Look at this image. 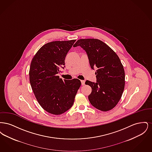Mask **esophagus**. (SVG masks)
I'll use <instances>...</instances> for the list:
<instances>
[{
  "instance_id": "obj_1",
  "label": "esophagus",
  "mask_w": 152,
  "mask_h": 152,
  "mask_svg": "<svg viewBox=\"0 0 152 152\" xmlns=\"http://www.w3.org/2000/svg\"><path fill=\"white\" fill-rule=\"evenodd\" d=\"M81 84L82 85H84L85 84V81L84 80H81Z\"/></svg>"
}]
</instances>
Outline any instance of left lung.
<instances>
[{"label":"left lung","mask_w":152,"mask_h":152,"mask_svg":"<svg viewBox=\"0 0 152 152\" xmlns=\"http://www.w3.org/2000/svg\"><path fill=\"white\" fill-rule=\"evenodd\" d=\"M77 46L86 52L91 68L97 69L96 83L86 81V84L92 88L88 96L89 102L101 111L111 110L120 101L125 87V72L120 58L99 39H79L73 47Z\"/></svg>","instance_id":"left-lung-1"}]
</instances>
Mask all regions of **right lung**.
Here are the masks:
<instances>
[{
	"label": "right lung",
	"instance_id": "add662e5",
	"mask_svg": "<svg viewBox=\"0 0 152 152\" xmlns=\"http://www.w3.org/2000/svg\"><path fill=\"white\" fill-rule=\"evenodd\" d=\"M76 40L55 41L42 47L32 58L29 81L36 99L48 113L58 115L72 107L81 86L77 79L59 78L58 73L65 67V58Z\"/></svg>",
	"mask_w": 152,
	"mask_h": 152
}]
</instances>
